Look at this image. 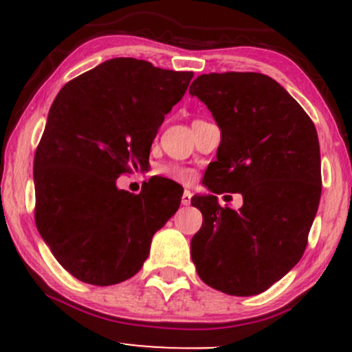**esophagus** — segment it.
Wrapping results in <instances>:
<instances>
[{"mask_svg": "<svg viewBox=\"0 0 352 352\" xmlns=\"http://www.w3.org/2000/svg\"><path fill=\"white\" fill-rule=\"evenodd\" d=\"M190 201H192V192H190V190H185L184 195H182V205H184V207H188Z\"/></svg>", "mask_w": 352, "mask_h": 352, "instance_id": "1", "label": "esophagus"}]
</instances>
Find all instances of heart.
Masks as SVG:
<instances>
[{"mask_svg": "<svg viewBox=\"0 0 352 352\" xmlns=\"http://www.w3.org/2000/svg\"><path fill=\"white\" fill-rule=\"evenodd\" d=\"M160 175L168 177V179H173L177 182H182V184H188V182L193 180V172L188 170V168L184 167H175V165H168V167L159 168Z\"/></svg>", "mask_w": 352, "mask_h": 352, "instance_id": "obj_1", "label": "heart"}]
</instances>
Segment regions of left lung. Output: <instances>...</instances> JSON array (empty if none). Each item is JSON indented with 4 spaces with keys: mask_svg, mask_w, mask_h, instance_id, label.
<instances>
[{
    "mask_svg": "<svg viewBox=\"0 0 352 352\" xmlns=\"http://www.w3.org/2000/svg\"><path fill=\"white\" fill-rule=\"evenodd\" d=\"M188 92L221 131L204 177L210 193L192 199L204 215L190 241L193 265L218 292L263 293L308 243L321 199L316 127L285 87L258 72L201 74ZM223 191L241 192L242 208H220L216 195Z\"/></svg>",
    "mask_w": 352,
    "mask_h": 352,
    "instance_id": "1",
    "label": "left lung"
}]
</instances>
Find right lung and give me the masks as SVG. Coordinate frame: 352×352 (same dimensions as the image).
Masks as SVG:
<instances>
[{
    "label": "right lung",
    "instance_id": "right-lung-1",
    "mask_svg": "<svg viewBox=\"0 0 352 352\" xmlns=\"http://www.w3.org/2000/svg\"><path fill=\"white\" fill-rule=\"evenodd\" d=\"M193 72L116 58L72 79L56 96L34 155L36 227L64 270L109 286L142 268L155 232L180 207L172 182L139 195L117 179L142 168L164 117Z\"/></svg>",
    "mask_w": 352,
    "mask_h": 352
}]
</instances>
